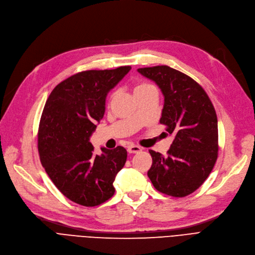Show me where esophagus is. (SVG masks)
I'll return each instance as SVG.
<instances>
[{
  "instance_id": "esophagus-1",
  "label": "esophagus",
  "mask_w": 255,
  "mask_h": 255,
  "mask_svg": "<svg viewBox=\"0 0 255 255\" xmlns=\"http://www.w3.org/2000/svg\"><path fill=\"white\" fill-rule=\"evenodd\" d=\"M127 151L129 153H137L139 151H142V147L136 146V145H130L127 149Z\"/></svg>"
}]
</instances>
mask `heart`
I'll return each instance as SVG.
<instances>
[{"label":"heart","instance_id":"1","mask_svg":"<svg viewBox=\"0 0 255 255\" xmlns=\"http://www.w3.org/2000/svg\"><path fill=\"white\" fill-rule=\"evenodd\" d=\"M148 89H154V86H152L151 84H149V83H140V84H138L137 86H135V88H134V94L135 93H138V92H143V91H146V90H148ZM113 97H115V94H111V97H110V101L113 99Z\"/></svg>","mask_w":255,"mask_h":255}]
</instances>
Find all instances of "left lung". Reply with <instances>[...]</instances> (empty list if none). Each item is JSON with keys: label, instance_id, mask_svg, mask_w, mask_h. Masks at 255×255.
<instances>
[{"label": "left lung", "instance_id": "obj_1", "mask_svg": "<svg viewBox=\"0 0 255 255\" xmlns=\"http://www.w3.org/2000/svg\"><path fill=\"white\" fill-rule=\"evenodd\" d=\"M161 88L164 108L161 124L175 135L167 155L149 150L152 165L148 176L164 194L184 197L194 192L209 176L218 159V118L201 85L169 66L138 68Z\"/></svg>", "mask_w": 255, "mask_h": 255}]
</instances>
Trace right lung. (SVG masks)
<instances>
[{
	"instance_id": "obj_1",
	"label": "right lung",
	"mask_w": 255,
	"mask_h": 255,
	"mask_svg": "<svg viewBox=\"0 0 255 255\" xmlns=\"http://www.w3.org/2000/svg\"><path fill=\"white\" fill-rule=\"evenodd\" d=\"M130 69L75 73L46 101L37 132L41 163L55 187L79 205L99 206L116 192L113 182L126 163V149L102 148L99 155L89 138L105 113L107 93Z\"/></svg>"
}]
</instances>
